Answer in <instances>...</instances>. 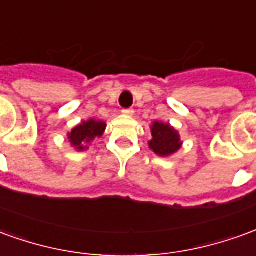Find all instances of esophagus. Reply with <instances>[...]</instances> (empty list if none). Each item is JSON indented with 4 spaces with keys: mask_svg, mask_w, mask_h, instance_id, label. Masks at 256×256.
Listing matches in <instances>:
<instances>
[{
    "mask_svg": "<svg viewBox=\"0 0 256 256\" xmlns=\"http://www.w3.org/2000/svg\"><path fill=\"white\" fill-rule=\"evenodd\" d=\"M122 114L123 115H126V116H133L134 111L132 108H124V110H122Z\"/></svg>",
    "mask_w": 256,
    "mask_h": 256,
    "instance_id": "1",
    "label": "esophagus"
}]
</instances>
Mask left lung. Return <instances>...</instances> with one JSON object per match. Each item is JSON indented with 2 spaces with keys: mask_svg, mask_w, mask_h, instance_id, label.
<instances>
[{
  "mask_svg": "<svg viewBox=\"0 0 256 256\" xmlns=\"http://www.w3.org/2000/svg\"><path fill=\"white\" fill-rule=\"evenodd\" d=\"M152 140L150 141V148L156 155L170 156L181 148V138L176 128L168 123L154 122L150 126Z\"/></svg>",
  "mask_w": 256,
  "mask_h": 256,
  "instance_id": "obj_1",
  "label": "left lung"
}]
</instances>
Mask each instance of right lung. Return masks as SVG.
Returning <instances> with one entry per match:
<instances>
[{
	"mask_svg": "<svg viewBox=\"0 0 256 256\" xmlns=\"http://www.w3.org/2000/svg\"><path fill=\"white\" fill-rule=\"evenodd\" d=\"M106 124L102 120L89 119L86 122H82L68 133V140L76 150H88V144L97 137H101Z\"/></svg>",
	"mask_w": 256,
	"mask_h": 256,
	"instance_id": "1",
	"label": "right lung"
}]
</instances>
